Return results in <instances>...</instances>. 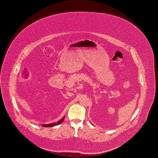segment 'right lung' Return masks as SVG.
Instances as JSON below:
<instances>
[{
	"label": "right lung",
	"instance_id": "1",
	"mask_svg": "<svg viewBox=\"0 0 158 158\" xmlns=\"http://www.w3.org/2000/svg\"><path fill=\"white\" fill-rule=\"evenodd\" d=\"M63 119H64V118H62L61 120H60L59 121H58L57 123H51V124H46V125H43L42 126H44V127H52V126H55V125H58V124H60V123H61L63 122Z\"/></svg>",
	"mask_w": 158,
	"mask_h": 158
}]
</instances>
